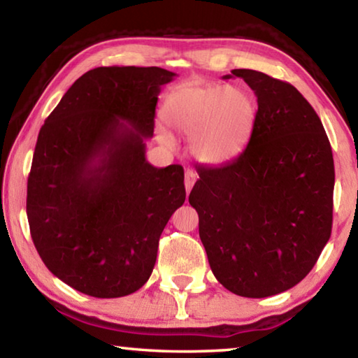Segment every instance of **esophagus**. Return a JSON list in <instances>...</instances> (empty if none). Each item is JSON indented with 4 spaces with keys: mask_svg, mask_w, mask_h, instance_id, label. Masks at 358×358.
<instances>
[{
    "mask_svg": "<svg viewBox=\"0 0 358 358\" xmlns=\"http://www.w3.org/2000/svg\"><path fill=\"white\" fill-rule=\"evenodd\" d=\"M197 180V175L196 172L192 171V169H187V171L185 172V187H186V194H189L194 183H196Z\"/></svg>",
    "mask_w": 358,
    "mask_h": 358,
    "instance_id": "34e87169",
    "label": "esophagus"
}]
</instances>
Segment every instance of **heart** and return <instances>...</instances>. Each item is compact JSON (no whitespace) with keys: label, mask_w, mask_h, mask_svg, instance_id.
<instances>
[{"label":"heart","mask_w":358,"mask_h":358,"mask_svg":"<svg viewBox=\"0 0 358 358\" xmlns=\"http://www.w3.org/2000/svg\"><path fill=\"white\" fill-rule=\"evenodd\" d=\"M256 102L241 88L227 85H185L164 106L167 124L191 137V151L203 164H222L241 153L256 123ZM169 143L166 129H157Z\"/></svg>","instance_id":"1"}]
</instances>
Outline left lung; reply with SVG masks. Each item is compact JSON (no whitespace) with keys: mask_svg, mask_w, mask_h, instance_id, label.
<instances>
[{"mask_svg":"<svg viewBox=\"0 0 358 358\" xmlns=\"http://www.w3.org/2000/svg\"><path fill=\"white\" fill-rule=\"evenodd\" d=\"M232 76L257 96L256 123L234 161L197 169L189 203L216 280L264 299L316 265L331 234L335 166L322 121L299 90L252 69Z\"/></svg>","mask_w":358,"mask_h":358,"instance_id":"left-lung-1","label":"left lung"}]
</instances>
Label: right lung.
Wrapping results in <instances>:
<instances>
[{"label": "right lung", "mask_w": 358, "mask_h": 358, "mask_svg": "<svg viewBox=\"0 0 358 358\" xmlns=\"http://www.w3.org/2000/svg\"><path fill=\"white\" fill-rule=\"evenodd\" d=\"M162 68L110 66L77 78L48 115L28 177L33 243L78 292L117 299L153 271L167 221L186 199L183 167L145 159Z\"/></svg>", "instance_id": "add662e5"}]
</instances>
